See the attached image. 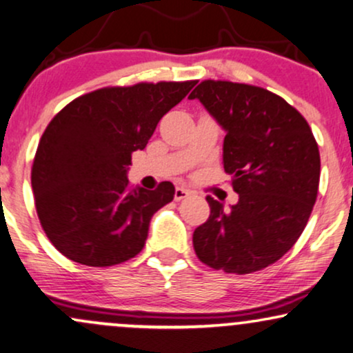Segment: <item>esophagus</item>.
Returning <instances> with one entry per match:
<instances>
[{"label": "esophagus", "instance_id": "1", "mask_svg": "<svg viewBox=\"0 0 353 353\" xmlns=\"http://www.w3.org/2000/svg\"><path fill=\"white\" fill-rule=\"evenodd\" d=\"M189 195H190L189 189H185V187H177L176 192H174V200H176V202H179V200L189 197Z\"/></svg>", "mask_w": 353, "mask_h": 353}]
</instances>
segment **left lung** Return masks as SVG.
I'll list each match as a JSON object with an SVG mask.
<instances>
[{"label": "left lung", "mask_w": 353, "mask_h": 353, "mask_svg": "<svg viewBox=\"0 0 353 353\" xmlns=\"http://www.w3.org/2000/svg\"><path fill=\"white\" fill-rule=\"evenodd\" d=\"M225 130L223 168L239 194L230 210L213 197L194 231L195 254L226 274L265 269L288 252L318 197L321 159L305 117L264 88L202 81L190 92Z\"/></svg>", "instance_id": "8db88e82"}]
</instances>
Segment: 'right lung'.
Returning <instances> with one entry per match:
<instances>
[{"label":"right lung","instance_id":"right-lung-1","mask_svg":"<svg viewBox=\"0 0 353 353\" xmlns=\"http://www.w3.org/2000/svg\"><path fill=\"white\" fill-rule=\"evenodd\" d=\"M195 81L104 88L71 101L40 138L32 166L37 215L65 257L109 267L135 257L151 216L174 199V185H128L132 153L145 150L164 114Z\"/></svg>","mask_w":353,"mask_h":353}]
</instances>
